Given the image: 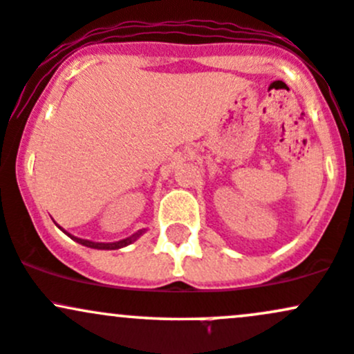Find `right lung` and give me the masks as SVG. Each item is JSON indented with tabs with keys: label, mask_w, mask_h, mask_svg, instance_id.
<instances>
[{
	"label": "right lung",
	"mask_w": 354,
	"mask_h": 354,
	"mask_svg": "<svg viewBox=\"0 0 354 354\" xmlns=\"http://www.w3.org/2000/svg\"><path fill=\"white\" fill-rule=\"evenodd\" d=\"M60 230H62V227H60ZM64 233H66L71 239H74L75 243H79V245H84V246H87V248H94V250H120V248H124V246L131 245L133 241H136V239H138L143 233H145V230H138V231H136V233H133L131 236H128V238H124V239H120V241H115V243H97V241H91V239L77 238V236H74V234L67 233V231H64Z\"/></svg>",
	"instance_id": "right-lung-1"
}]
</instances>
